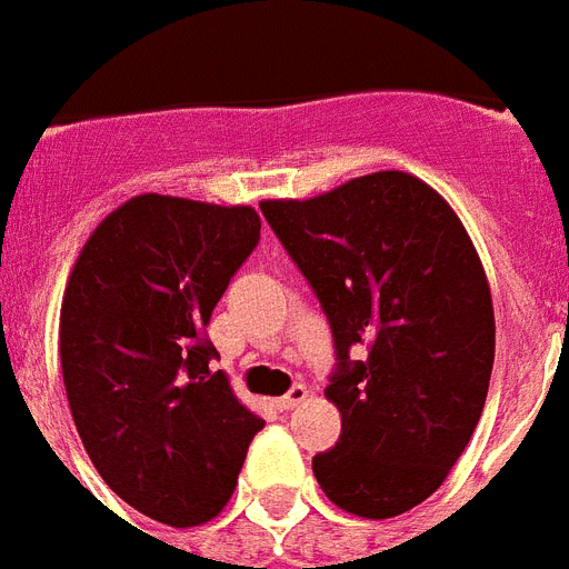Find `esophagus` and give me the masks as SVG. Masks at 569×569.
Listing matches in <instances>:
<instances>
[{"label": "esophagus", "mask_w": 569, "mask_h": 569, "mask_svg": "<svg viewBox=\"0 0 569 569\" xmlns=\"http://www.w3.org/2000/svg\"><path fill=\"white\" fill-rule=\"evenodd\" d=\"M307 398H310V389L303 387V383H295V387L289 389L283 398H277L274 405H277V410H295V407H301Z\"/></svg>", "instance_id": "esophagus-1"}]
</instances>
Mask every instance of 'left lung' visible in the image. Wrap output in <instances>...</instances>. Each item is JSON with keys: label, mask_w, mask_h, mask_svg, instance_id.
I'll use <instances>...</instances> for the list:
<instances>
[{"label": "left lung", "mask_w": 569, "mask_h": 569, "mask_svg": "<svg viewBox=\"0 0 569 569\" xmlns=\"http://www.w3.org/2000/svg\"><path fill=\"white\" fill-rule=\"evenodd\" d=\"M259 209L333 330L325 396L342 433L312 458L316 481L366 520L410 511L446 481L485 410L496 321L476 244L455 209L405 171Z\"/></svg>", "instance_id": "obj_1"}]
</instances>
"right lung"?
Listing matches in <instances>:
<instances>
[{"label": "right lung", "instance_id": "obj_1", "mask_svg": "<svg viewBox=\"0 0 569 569\" xmlns=\"http://www.w3.org/2000/svg\"><path fill=\"white\" fill-rule=\"evenodd\" d=\"M259 227L250 206L138 194L102 218L67 280L58 355L76 431L102 481L173 529L221 513L266 425L206 339Z\"/></svg>", "mask_w": 569, "mask_h": 569}]
</instances>
